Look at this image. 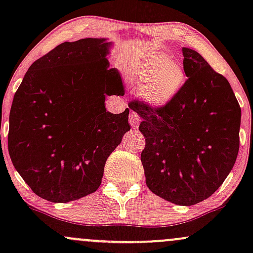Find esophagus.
<instances>
[{
    "instance_id": "obj_1",
    "label": "esophagus",
    "mask_w": 253,
    "mask_h": 253,
    "mask_svg": "<svg viewBox=\"0 0 253 253\" xmlns=\"http://www.w3.org/2000/svg\"><path fill=\"white\" fill-rule=\"evenodd\" d=\"M128 120H129V124L130 126L133 127V128H138L139 124H140L141 119L139 117L138 114H136L135 112H130L129 113V117H128Z\"/></svg>"
}]
</instances>
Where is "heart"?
<instances>
[{
    "instance_id": "b5f03b06",
    "label": "heart",
    "mask_w": 253,
    "mask_h": 253,
    "mask_svg": "<svg viewBox=\"0 0 253 253\" xmlns=\"http://www.w3.org/2000/svg\"><path fill=\"white\" fill-rule=\"evenodd\" d=\"M130 80L143 89L147 102L158 107L171 102L187 82L184 71L164 54L153 57L149 63L133 70Z\"/></svg>"
}]
</instances>
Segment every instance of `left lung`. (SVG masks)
<instances>
[{
	"mask_svg": "<svg viewBox=\"0 0 253 253\" xmlns=\"http://www.w3.org/2000/svg\"><path fill=\"white\" fill-rule=\"evenodd\" d=\"M187 82L162 107L132 101L143 119L141 152L146 184L157 196L193 206L219 189L239 151L242 109L228 81L199 52L183 47Z\"/></svg>",
	"mask_w": 253,
	"mask_h": 253,
	"instance_id": "1",
	"label": "left lung"
}]
</instances>
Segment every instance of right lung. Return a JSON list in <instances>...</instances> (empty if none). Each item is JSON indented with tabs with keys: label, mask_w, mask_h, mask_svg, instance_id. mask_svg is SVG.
I'll return each mask as SVG.
<instances>
[{
	"label": "right lung",
	"mask_w": 253,
	"mask_h": 253,
	"mask_svg": "<svg viewBox=\"0 0 253 253\" xmlns=\"http://www.w3.org/2000/svg\"><path fill=\"white\" fill-rule=\"evenodd\" d=\"M106 40L60 43L32 64L14 95L8 151L43 200L65 203L95 193L107 158L130 129L128 108L113 114L104 107L106 96L125 94Z\"/></svg>",
	"instance_id": "right-lung-1"
}]
</instances>
